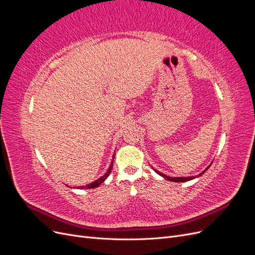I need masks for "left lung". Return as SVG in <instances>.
<instances>
[{
	"label": "left lung",
	"mask_w": 255,
	"mask_h": 255,
	"mask_svg": "<svg viewBox=\"0 0 255 255\" xmlns=\"http://www.w3.org/2000/svg\"><path fill=\"white\" fill-rule=\"evenodd\" d=\"M210 168V166H208L204 171H202L201 173H200L199 175H195V176H185V177H171V176H168V175H166V174H164V173H161V172H159V171H157L156 169H154V171H155L156 173H158L160 176H163L164 179H167L168 181H171V182H187V181H190V180H194V179H196V177H198V176H201L207 169Z\"/></svg>",
	"instance_id": "1"
}]
</instances>
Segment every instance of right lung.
Here are the masks:
<instances>
[{"label":"right lung","instance_id":"1","mask_svg":"<svg viewBox=\"0 0 255 255\" xmlns=\"http://www.w3.org/2000/svg\"><path fill=\"white\" fill-rule=\"evenodd\" d=\"M114 157H115V154L113 155V159H112V163H111V165H110L109 170H107V172H106L103 176L99 177L98 180H96L95 182H92V183H90V184H88V185H85V186H80V188H82V189H85V188H87V189L96 188V187L99 186L100 184H102V183L107 179V177H109V175H110L111 172H112V168H113V164H114Z\"/></svg>","mask_w":255,"mask_h":255}]
</instances>
